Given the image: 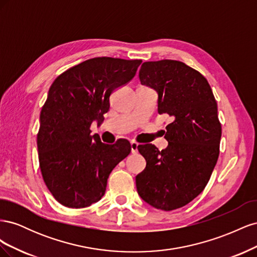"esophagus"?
I'll return each instance as SVG.
<instances>
[{
  "label": "esophagus",
  "mask_w": 257,
  "mask_h": 257,
  "mask_svg": "<svg viewBox=\"0 0 257 257\" xmlns=\"http://www.w3.org/2000/svg\"><path fill=\"white\" fill-rule=\"evenodd\" d=\"M131 151L132 153H137L138 152V144L135 142H131Z\"/></svg>",
  "instance_id": "obj_1"
}]
</instances>
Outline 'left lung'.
<instances>
[{
  "mask_svg": "<svg viewBox=\"0 0 257 257\" xmlns=\"http://www.w3.org/2000/svg\"><path fill=\"white\" fill-rule=\"evenodd\" d=\"M139 79L158 92V111L172 122L164 150L138 146L147 165L136 176V188L146 203L170 211L191 203L211 177L222 135L217 104L205 77L180 61L145 62Z\"/></svg>",
  "mask_w": 257,
  "mask_h": 257,
  "instance_id": "left-lung-1",
  "label": "left lung"
}]
</instances>
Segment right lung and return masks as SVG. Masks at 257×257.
Segmentation results:
<instances>
[{
  "label": "right lung",
  "instance_id": "right-lung-1",
  "mask_svg": "<svg viewBox=\"0 0 257 257\" xmlns=\"http://www.w3.org/2000/svg\"><path fill=\"white\" fill-rule=\"evenodd\" d=\"M142 60L93 58L58 76L42 108L37 149L44 181L68 208H84L104 196L112 169L131 152V144L113 145L91 135L109 110L111 93L133 79Z\"/></svg>",
  "mask_w": 257,
  "mask_h": 257
}]
</instances>
